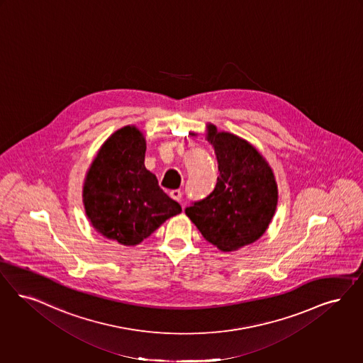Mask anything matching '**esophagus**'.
<instances>
[{
  "label": "esophagus",
  "mask_w": 363,
  "mask_h": 363,
  "mask_svg": "<svg viewBox=\"0 0 363 363\" xmlns=\"http://www.w3.org/2000/svg\"><path fill=\"white\" fill-rule=\"evenodd\" d=\"M170 197L175 200V201H181V199H182V193L179 191V190H172L170 191Z\"/></svg>",
  "instance_id": "obj_1"
}]
</instances>
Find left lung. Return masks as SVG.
I'll return each instance as SVG.
<instances>
[{
    "label": "left lung",
    "mask_w": 363,
    "mask_h": 363,
    "mask_svg": "<svg viewBox=\"0 0 363 363\" xmlns=\"http://www.w3.org/2000/svg\"><path fill=\"white\" fill-rule=\"evenodd\" d=\"M215 148L218 182L213 191L194 201L185 213L205 240L228 252L258 240L276 212L278 189L269 163L247 140L206 125Z\"/></svg>",
    "instance_id": "left-lung-1"
}]
</instances>
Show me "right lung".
<instances>
[{
    "instance_id": "right-lung-1",
    "label": "right lung",
    "mask_w": 363,
    "mask_h": 363,
    "mask_svg": "<svg viewBox=\"0 0 363 363\" xmlns=\"http://www.w3.org/2000/svg\"><path fill=\"white\" fill-rule=\"evenodd\" d=\"M145 139L133 125L111 135L87 170L84 203L91 225L123 246H136L181 205L145 166Z\"/></svg>"
}]
</instances>
